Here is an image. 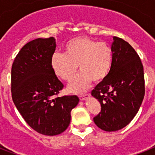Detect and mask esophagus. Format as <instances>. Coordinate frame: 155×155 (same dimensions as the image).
I'll return each mask as SVG.
<instances>
[{"label":"esophagus","instance_id":"34e87169","mask_svg":"<svg viewBox=\"0 0 155 155\" xmlns=\"http://www.w3.org/2000/svg\"><path fill=\"white\" fill-rule=\"evenodd\" d=\"M89 96H90V94H81V95H79V99H80V100H85V99H86V98Z\"/></svg>","mask_w":155,"mask_h":155}]
</instances>
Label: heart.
<instances>
[{"mask_svg": "<svg viewBox=\"0 0 155 155\" xmlns=\"http://www.w3.org/2000/svg\"><path fill=\"white\" fill-rule=\"evenodd\" d=\"M64 53L55 52L51 58L54 73L60 78L70 81L78 69L81 73L69 86V91L81 93L88 88L92 80L104 81L111 72L113 64V51L106 42H98L87 36L69 39L64 47Z\"/></svg>", "mask_w": 155, "mask_h": 155, "instance_id": "obj_1", "label": "heart"}]
</instances>
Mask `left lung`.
I'll use <instances>...</instances> for the list:
<instances>
[{
    "label": "left lung",
    "mask_w": 155,
    "mask_h": 155,
    "mask_svg": "<svg viewBox=\"0 0 155 155\" xmlns=\"http://www.w3.org/2000/svg\"><path fill=\"white\" fill-rule=\"evenodd\" d=\"M113 39L111 72L91 91V95L101 105V111L94 116V122L107 132L117 131L128 125L137 113L145 95L141 59L128 42L116 36Z\"/></svg>",
    "instance_id": "8db88e82"
}]
</instances>
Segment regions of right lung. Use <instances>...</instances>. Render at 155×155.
<instances>
[{"mask_svg":"<svg viewBox=\"0 0 155 155\" xmlns=\"http://www.w3.org/2000/svg\"><path fill=\"white\" fill-rule=\"evenodd\" d=\"M56 40L28 42L14 59L11 69L12 99L30 127L39 134L54 136L68 128L72 109L79 102L77 95L57 96L64 85L51 65Z\"/></svg>","mask_w":155,"mask_h":155,"instance_id":"1","label":"right lung"}]
</instances>
